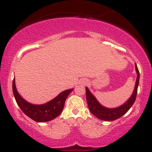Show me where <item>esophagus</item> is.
Returning a JSON list of instances; mask_svg holds the SVG:
<instances>
[{
  "instance_id": "esophagus-1",
  "label": "esophagus",
  "mask_w": 152,
  "mask_h": 152,
  "mask_svg": "<svg viewBox=\"0 0 152 152\" xmlns=\"http://www.w3.org/2000/svg\"><path fill=\"white\" fill-rule=\"evenodd\" d=\"M87 82H88V81H87L86 80H83V84H86V83H87Z\"/></svg>"
}]
</instances>
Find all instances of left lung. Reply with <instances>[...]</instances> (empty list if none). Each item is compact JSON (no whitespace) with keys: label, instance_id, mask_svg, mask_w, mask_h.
Listing matches in <instances>:
<instances>
[{"label":"left lung","instance_id":"obj_1","mask_svg":"<svg viewBox=\"0 0 152 152\" xmlns=\"http://www.w3.org/2000/svg\"><path fill=\"white\" fill-rule=\"evenodd\" d=\"M136 71L137 74V81H136L135 87L132 95L129 99L126 102H125L123 105L118 106L117 108L114 109H109L101 105L99 102L96 100L95 96L90 92L89 89L86 87V102L88 104V109H89L91 113L96 116L99 119L103 120V121H114L117 118L121 117L123 115H124L130 108L132 107L135 102L136 98H137L138 86H139V71L138 69L137 64H135Z\"/></svg>","mask_w":152,"mask_h":152}]
</instances>
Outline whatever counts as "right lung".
<instances>
[{"label": "right lung", "instance_id": "obj_1", "mask_svg": "<svg viewBox=\"0 0 152 152\" xmlns=\"http://www.w3.org/2000/svg\"><path fill=\"white\" fill-rule=\"evenodd\" d=\"M74 88L62 91L56 98L41 105H36L26 102L20 96L15 87V79L13 81V95L20 109L26 116L37 122L51 121L56 118L64 109L66 99Z\"/></svg>", "mask_w": 152, "mask_h": 152}]
</instances>
